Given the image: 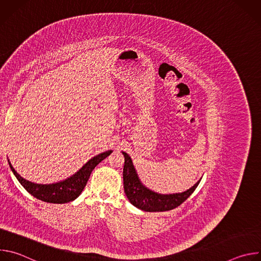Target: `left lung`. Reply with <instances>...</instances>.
I'll return each instance as SVG.
<instances>
[{
	"label": "left lung",
	"mask_w": 261,
	"mask_h": 261,
	"mask_svg": "<svg viewBox=\"0 0 261 261\" xmlns=\"http://www.w3.org/2000/svg\"><path fill=\"white\" fill-rule=\"evenodd\" d=\"M125 157L123 178L124 190L129 201L139 210L145 212H165L180 205L197 188L200 179L187 191L173 194H159L146 188L140 181L130 156L122 152Z\"/></svg>",
	"instance_id": "1"
}]
</instances>
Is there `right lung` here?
<instances>
[{
	"label": "right lung",
	"instance_id": "1",
	"mask_svg": "<svg viewBox=\"0 0 261 261\" xmlns=\"http://www.w3.org/2000/svg\"><path fill=\"white\" fill-rule=\"evenodd\" d=\"M111 153H113V151H106L93 157L72 176L66 178L65 180L48 185L35 184L30 180H27L15 171L9 160L8 162L13 174L16 176L22 187L31 195L44 202L67 203L76 199L81 195V193L86 187L93 169Z\"/></svg>",
	"mask_w": 261,
	"mask_h": 261
}]
</instances>
